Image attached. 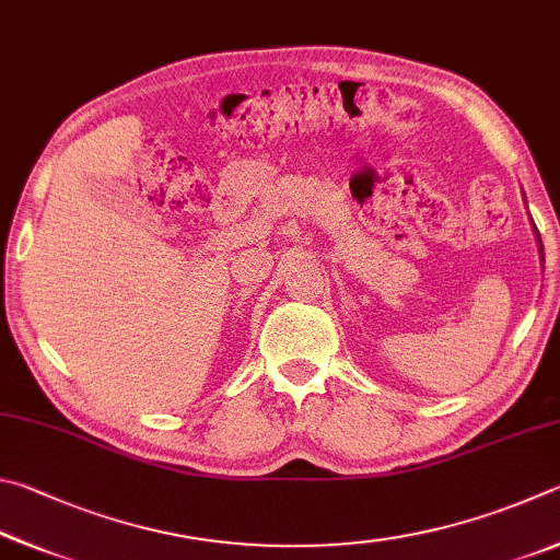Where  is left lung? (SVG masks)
<instances>
[{
  "mask_svg": "<svg viewBox=\"0 0 560 560\" xmlns=\"http://www.w3.org/2000/svg\"><path fill=\"white\" fill-rule=\"evenodd\" d=\"M534 231H536V225H534ZM536 241H538V250H541V258H544V248H541V238H538V231H536Z\"/></svg>",
  "mask_w": 560,
  "mask_h": 560,
  "instance_id": "1",
  "label": "left lung"
}]
</instances>
